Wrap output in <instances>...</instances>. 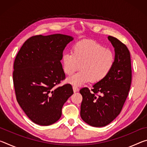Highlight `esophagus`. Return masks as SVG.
<instances>
[{
    "label": "esophagus",
    "mask_w": 147,
    "mask_h": 147,
    "mask_svg": "<svg viewBox=\"0 0 147 147\" xmlns=\"http://www.w3.org/2000/svg\"><path fill=\"white\" fill-rule=\"evenodd\" d=\"M73 91H74V93H76V92L78 91V90H79L78 88V87H76V86H73Z\"/></svg>",
    "instance_id": "esophagus-1"
}]
</instances>
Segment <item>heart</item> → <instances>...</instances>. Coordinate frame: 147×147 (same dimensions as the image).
Returning a JSON list of instances; mask_svg holds the SVG:
<instances>
[{"label":"heart","mask_w":147,"mask_h":147,"mask_svg":"<svg viewBox=\"0 0 147 147\" xmlns=\"http://www.w3.org/2000/svg\"><path fill=\"white\" fill-rule=\"evenodd\" d=\"M62 67L65 74L71 75L80 68L81 71L69 77L67 82L80 86L91 81L100 82L110 73L115 63L113 52L93 40L78 42L73 53L67 52L62 55Z\"/></svg>","instance_id":"b5f03b06"}]
</instances>
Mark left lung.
<instances>
[{"mask_svg": "<svg viewBox=\"0 0 147 147\" xmlns=\"http://www.w3.org/2000/svg\"><path fill=\"white\" fill-rule=\"evenodd\" d=\"M115 51V63L103 80L80 90L82 96L80 116L94 127H103L111 123L121 113L131 82L130 54L125 45L115 38L108 36ZM96 93L100 94L96 96Z\"/></svg>", "mask_w": 147, "mask_h": 147, "instance_id": "8db88e82", "label": "left lung"}]
</instances>
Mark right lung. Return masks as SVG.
<instances>
[{
  "mask_svg": "<svg viewBox=\"0 0 147 147\" xmlns=\"http://www.w3.org/2000/svg\"><path fill=\"white\" fill-rule=\"evenodd\" d=\"M72 36L57 34L35 36L24 42L13 65L17 100L34 123L49 126L61 116V109L73 94L71 84L54 88L65 78L61 60Z\"/></svg>",
  "mask_w": 147,
  "mask_h": 147,
  "instance_id": "right-lung-1",
  "label": "right lung"
}]
</instances>
